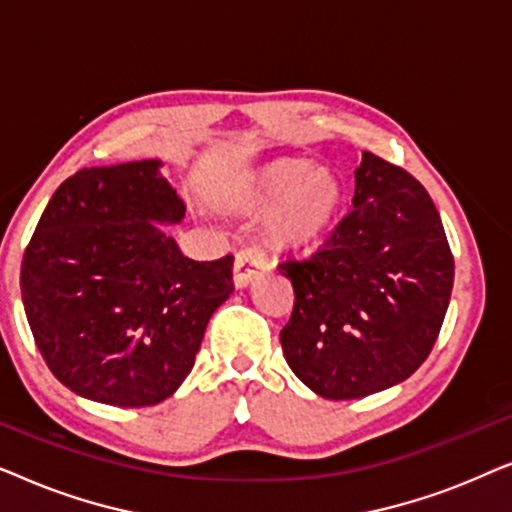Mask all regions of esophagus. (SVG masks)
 Listing matches in <instances>:
<instances>
[{
    "mask_svg": "<svg viewBox=\"0 0 512 512\" xmlns=\"http://www.w3.org/2000/svg\"><path fill=\"white\" fill-rule=\"evenodd\" d=\"M263 270H268V258H265L263 249L258 247H242L235 254V284L247 286L249 282L261 275Z\"/></svg>",
    "mask_w": 512,
    "mask_h": 512,
    "instance_id": "esophagus-1",
    "label": "esophagus"
}]
</instances>
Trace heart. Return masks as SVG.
I'll use <instances>...</instances> for the list:
<instances>
[{"label":"heart","instance_id":"1","mask_svg":"<svg viewBox=\"0 0 512 512\" xmlns=\"http://www.w3.org/2000/svg\"><path fill=\"white\" fill-rule=\"evenodd\" d=\"M226 200L247 212H263L265 233L277 247H307L331 230L340 212L342 188L326 167L300 158H279L230 181Z\"/></svg>","mask_w":512,"mask_h":512}]
</instances>
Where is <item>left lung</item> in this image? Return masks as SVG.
<instances>
[{"label":"left lung","mask_w":512,"mask_h":512,"mask_svg":"<svg viewBox=\"0 0 512 512\" xmlns=\"http://www.w3.org/2000/svg\"><path fill=\"white\" fill-rule=\"evenodd\" d=\"M354 209L307 258H286L293 312L284 359L314 394L363 398L408 380L431 354L454 258L426 188L375 153L356 167Z\"/></svg>","instance_id":"obj_1"}]
</instances>
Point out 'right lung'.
Wrapping results in <instances>:
<instances>
[{"mask_svg":"<svg viewBox=\"0 0 512 512\" xmlns=\"http://www.w3.org/2000/svg\"><path fill=\"white\" fill-rule=\"evenodd\" d=\"M160 160L83 167L62 181L27 244L20 291L51 373L90 401L146 408L191 373L233 256L193 261L160 223L186 207Z\"/></svg>","mask_w":512,"mask_h":512,"instance_id":"right-lung-1","label":"right lung"}]
</instances>
